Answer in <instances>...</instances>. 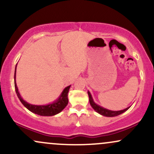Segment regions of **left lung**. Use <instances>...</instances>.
I'll use <instances>...</instances> for the list:
<instances>
[{
	"label": "left lung",
	"mask_w": 154,
	"mask_h": 154,
	"mask_svg": "<svg viewBox=\"0 0 154 154\" xmlns=\"http://www.w3.org/2000/svg\"><path fill=\"white\" fill-rule=\"evenodd\" d=\"M88 96H89L90 103H91V106H92V108H93V109H94L96 112H98V114H101V115H103V116H109V117H112V116H118V115H119V114H122V113L125 112V111H126L129 109V108H130V107H128V108H126L125 109H123V110H121V111L109 110V109H105V108L101 107L100 106L95 103V102L93 101V98H92V95L91 94V93H90L89 91H88Z\"/></svg>",
	"instance_id": "1"
}]
</instances>
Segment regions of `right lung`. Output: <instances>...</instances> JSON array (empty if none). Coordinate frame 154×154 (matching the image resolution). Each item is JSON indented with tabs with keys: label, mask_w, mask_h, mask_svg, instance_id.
Segmentation results:
<instances>
[{
	"label": "right lung",
	"mask_w": 154,
	"mask_h": 154,
	"mask_svg": "<svg viewBox=\"0 0 154 154\" xmlns=\"http://www.w3.org/2000/svg\"><path fill=\"white\" fill-rule=\"evenodd\" d=\"M16 70H17V65H16L14 72V86L16 93H17L19 99L28 110L30 111L31 112L35 113V114H38V115L48 116L59 114L66 106L67 104H68V93L71 85L67 86L66 88H64L61 95L56 101L53 102L52 103L48 104V105H32V104H29L24 100H23V98L19 94L17 83H16Z\"/></svg>",
	"instance_id": "obj_1"
}]
</instances>
